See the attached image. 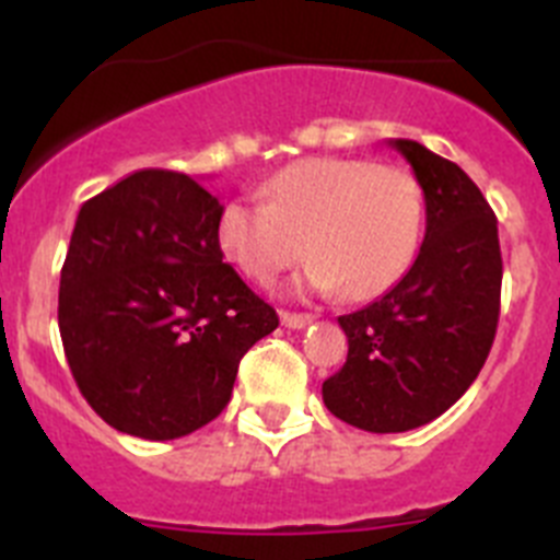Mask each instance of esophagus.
Returning a JSON list of instances; mask_svg holds the SVG:
<instances>
[{"label":"esophagus","instance_id":"esophagus-1","mask_svg":"<svg viewBox=\"0 0 560 560\" xmlns=\"http://www.w3.org/2000/svg\"><path fill=\"white\" fill-rule=\"evenodd\" d=\"M280 319H283L285 328H305V325L314 323V314H294V311H283Z\"/></svg>","mask_w":560,"mask_h":560}]
</instances>
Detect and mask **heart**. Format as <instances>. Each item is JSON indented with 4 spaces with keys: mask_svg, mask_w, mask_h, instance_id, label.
<instances>
[{
    "mask_svg": "<svg viewBox=\"0 0 560 560\" xmlns=\"http://www.w3.org/2000/svg\"><path fill=\"white\" fill-rule=\"evenodd\" d=\"M219 215V244L260 285L305 255V283L373 300L407 275L423 237V190L407 167L355 156L294 160Z\"/></svg>",
    "mask_w": 560,
    "mask_h": 560,
    "instance_id": "b5f03b06",
    "label": "heart"
}]
</instances>
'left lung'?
<instances>
[{
    "label": "left lung",
    "mask_w": 560,
    "mask_h": 560,
    "mask_svg": "<svg viewBox=\"0 0 560 560\" xmlns=\"http://www.w3.org/2000/svg\"><path fill=\"white\" fill-rule=\"evenodd\" d=\"M427 199V237L387 294L339 316L348 361L323 384L325 407L375 434L440 418L491 353L502 296L497 215L454 162L415 140H389Z\"/></svg>",
    "instance_id": "8db88e82"
}]
</instances>
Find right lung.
<instances>
[{
	"label": "right lung",
	"instance_id": "1",
	"mask_svg": "<svg viewBox=\"0 0 560 560\" xmlns=\"http://www.w3.org/2000/svg\"><path fill=\"white\" fill-rule=\"evenodd\" d=\"M224 207L187 173L137 171L81 207L58 289L63 353L117 432L176 440L219 418L280 325L219 244Z\"/></svg>",
	"mask_w": 560,
	"mask_h": 560
}]
</instances>
